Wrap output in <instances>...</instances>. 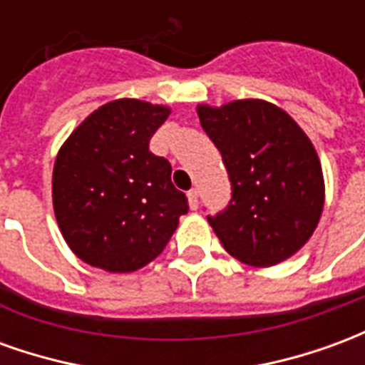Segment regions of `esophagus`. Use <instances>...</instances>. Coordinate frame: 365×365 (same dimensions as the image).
<instances>
[{"mask_svg":"<svg viewBox=\"0 0 365 365\" xmlns=\"http://www.w3.org/2000/svg\"><path fill=\"white\" fill-rule=\"evenodd\" d=\"M187 201H190L191 209H197V205H199V191L197 190H191L190 193H187Z\"/></svg>","mask_w":365,"mask_h":365,"instance_id":"esophagus-1","label":"esophagus"}]
</instances>
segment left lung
<instances>
[{
  "instance_id": "8db88e82",
  "label": "left lung",
  "mask_w": 365,
  "mask_h": 365,
  "mask_svg": "<svg viewBox=\"0 0 365 365\" xmlns=\"http://www.w3.org/2000/svg\"><path fill=\"white\" fill-rule=\"evenodd\" d=\"M201 127L219 148L232 199L209 225L242 264L272 268L313 237L324 207L319 154L289 113L264 99L199 103Z\"/></svg>"
}]
</instances>
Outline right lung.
Segmentation results:
<instances>
[{"instance_id":"right-lung-1","label":"right lung","mask_w":365,"mask_h":365,"mask_svg":"<svg viewBox=\"0 0 365 365\" xmlns=\"http://www.w3.org/2000/svg\"><path fill=\"white\" fill-rule=\"evenodd\" d=\"M172 109L115 99L90 113L60 146L52 205L70 250L111 274H130L166 248L187 199L172 166L148 150Z\"/></svg>"}]
</instances>
